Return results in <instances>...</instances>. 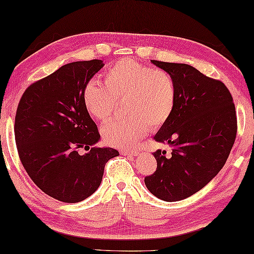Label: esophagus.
I'll return each instance as SVG.
<instances>
[{"mask_svg": "<svg viewBox=\"0 0 254 254\" xmlns=\"http://www.w3.org/2000/svg\"><path fill=\"white\" fill-rule=\"evenodd\" d=\"M120 153L122 154V155H133V156H135L138 154V151H136V150H121Z\"/></svg>", "mask_w": 254, "mask_h": 254, "instance_id": "34e87169", "label": "esophagus"}]
</instances>
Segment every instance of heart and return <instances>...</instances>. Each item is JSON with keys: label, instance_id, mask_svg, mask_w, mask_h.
<instances>
[{"label": "heart", "instance_id": "heart-1", "mask_svg": "<svg viewBox=\"0 0 254 254\" xmlns=\"http://www.w3.org/2000/svg\"><path fill=\"white\" fill-rule=\"evenodd\" d=\"M123 101L130 118L112 120L101 128L104 141L114 147L135 145L148 128L165 126L175 109V81L166 70L124 58L103 73V86L89 81L83 87V106L98 121L109 120L117 102Z\"/></svg>", "mask_w": 254, "mask_h": 254}]
</instances>
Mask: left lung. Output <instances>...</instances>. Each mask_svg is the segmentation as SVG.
Wrapping results in <instances>:
<instances>
[{
    "label": "left lung",
    "mask_w": 254,
    "mask_h": 254,
    "mask_svg": "<svg viewBox=\"0 0 254 254\" xmlns=\"http://www.w3.org/2000/svg\"><path fill=\"white\" fill-rule=\"evenodd\" d=\"M171 73L176 86L172 117L154 137L172 147V156L154 153L156 171L144 178L154 196L185 199L205 187L227 162L237 136V113L226 84L186 64L151 61Z\"/></svg>",
    "instance_id": "8db88e82"
}]
</instances>
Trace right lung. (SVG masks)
Returning <instances> with one entry per match:
<instances>
[{"mask_svg":"<svg viewBox=\"0 0 254 254\" xmlns=\"http://www.w3.org/2000/svg\"><path fill=\"white\" fill-rule=\"evenodd\" d=\"M102 67L99 59L64 64L28 86L18 102L14 134L19 160L37 187L59 201L91 196L107 162L119 155L114 148L93 146L100 134L82 102L83 87ZM80 148L91 151L79 154Z\"/></svg>","mask_w":254,"mask_h":254,"instance_id":"1","label":"right lung"}]
</instances>
